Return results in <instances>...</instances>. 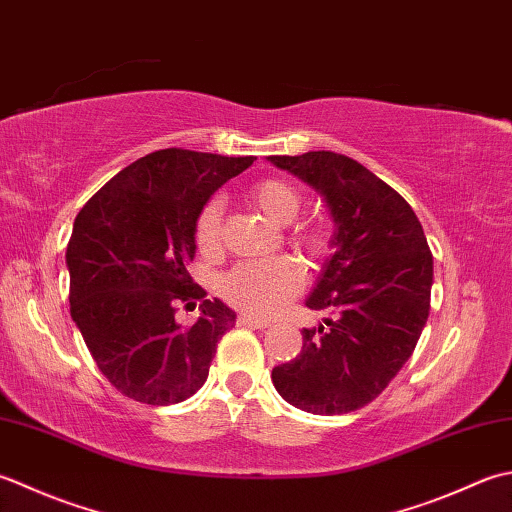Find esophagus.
<instances>
[{
  "mask_svg": "<svg viewBox=\"0 0 512 512\" xmlns=\"http://www.w3.org/2000/svg\"><path fill=\"white\" fill-rule=\"evenodd\" d=\"M236 325L238 327H254V329H267V327H271V322H267V320H260V318H254V316H238V320H236Z\"/></svg>",
  "mask_w": 512,
  "mask_h": 512,
  "instance_id": "esophagus-1",
  "label": "esophagus"
}]
</instances>
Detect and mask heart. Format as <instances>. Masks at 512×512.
I'll return each instance as SVG.
<instances>
[{"instance_id":"obj_1","label":"heart","mask_w":512,"mask_h":512,"mask_svg":"<svg viewBox=\"0 0 512 512\" xmlns=\"http://www.w3.org/2000/svg\"><path fill=\"white\" fill-rule=\"evenodd\" d=\"M249 198L271 221L287 225L300 212V194L283 179H263L249 187ZM223 203L218 198L207 201L196 214L194 241L203 254H216L221 249ZM289 241L302 252L318 256L327 249L329 236L322 225L302 223L291 229ZM305 285V271L294 258L278 256L265 260H249L227 271L221 280V296L229 305L254 316H274Z\"/></svg>"}]
</instances>
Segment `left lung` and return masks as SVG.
<instances>
[{
	"mask_svg": "<svg viewBox=\"0 0 512 512\" xmlns=\"http://www.w3.org/2000/svg\"><path fill=\"white\" fill-rule=\"evenodd\" d=\"M325 198L336 232L305 305L329 311L302 329V349L271 382L283 400L316 415L362 409L411 358L431 309L433 254L404 198L336 152L269 156Z\"/></svg>",
	"mask_w": 512,
	"mask_h": 512,
	"instance_id": "1",
	"label": "left lung"
}]
</instances>
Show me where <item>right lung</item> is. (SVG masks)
I'll return each instance as SVG.
<instances>
[{"instance_id":"right-lung-1","label":"right lung","mask_w":512,"mask_h":512,"mask_svg":"<svg viewBox=\"0 0 512 512\" xmlns=\"http://www.w3.org/2000/svg\"><path fill=\"white\" fill-rule=\"evenodd\" d=\"M254 156L181 148L130 163L81 207L66 249L70 316L99 371L125 398L183 402L203 387L236 314L187 274L201 207ZM199 305L181 328L175 307Z\"/></svg>"}]
</instances>
